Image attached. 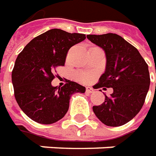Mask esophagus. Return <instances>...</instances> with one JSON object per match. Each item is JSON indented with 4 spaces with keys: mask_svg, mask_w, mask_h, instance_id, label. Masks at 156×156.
Wrapping results in <instances>:
<instances>
[{
    "mask_svg": "<svg viewBox=\"0 0 156 156\" xmlns=\"http://www.w3.org/2000/svg\"><path fill=\"white\" fill-rule=\"evenodd\" d=\"M93 91H94L93 89H92V88H91V87H87V88H86V92H87V93L90 94V93H92V92H93Z\"/></svg>",
    "mask_w": 156,
    "mask_h": 156,
    "instance_id": "obj_1",
    "label": "esophagus"
}]
</instances>
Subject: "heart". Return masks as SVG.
<instances>
[{
    "label": "heart",
    "mask_w": 156,
    "mask_h": 156,
    "mask_svg": "<svg viewBox=\"0 0 156 156\" xmlns=\"http://www.w3.org/2000/svg\"><path fill=\"white\" fill-rule=\"evenodd\" d=\"M79 79L82 81H87L90 79V76L89 75H86V74H81L79 76Z\"/></svg>",
    "instance_id": "1"
}]
</instances>
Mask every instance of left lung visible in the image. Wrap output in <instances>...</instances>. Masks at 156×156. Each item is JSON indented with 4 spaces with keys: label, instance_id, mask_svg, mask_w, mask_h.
<instances>
[{
    "label": "left lung",
    "instance_id": "left-lung-1",
    "mask_svg": "<svg viewBox=\"0 0 156 156\" xmlns=\"http://www.w3.org/2000/svg\"><path fill=\"white\" fill-rule=\"evenodd\" d=\"M87 37L104 50L107 58L105 72L95 86L113 89L111 97L105 95L102 104L93 106L94 113L105 125H123L139 113L144 103L151 84L148 65L138 49L118 34Z\"/></svg>",
    "mask_w": 156,
    "mask_h": 156
}]
</instances>
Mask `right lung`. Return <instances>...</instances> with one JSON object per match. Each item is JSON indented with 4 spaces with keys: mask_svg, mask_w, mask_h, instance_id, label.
Listing matches in <instances>:
<instances>
[{
    "mask_svg": "<svg viewBox=\"0 0 156 156\" xmlns=\"http://www.w3.org/2000/svg\"><path fill=\"white\" fill-rule=\"evenodd\" d=\"M85 39V34L54 28L34 37L18 55L12 73L14 95L32 120L42 124L57 122L68 111L71 95L86 91V87L69 80L58 88L51 84L55 68L65 66L69 48Z\"/></svg>",
    "mask_w": 156,
    "mask_h": 156,
    "instance_id": "add662e5",
    "label": "right lung"
}]
</instances>
